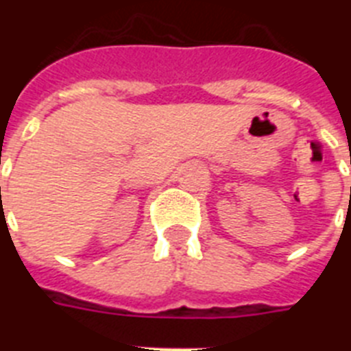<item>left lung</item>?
Segmentation results:
<instances>
[{
	"mask_svg": "<svg viewBox=\"0 0 351 351\" xmlns=\"http://www.w3.org/2000/svg\"><path fill=\"white\" fill-rule=\"evenodd\" d=\"M350 164H351V158H350Z\"/></svg>",
	"mask_w": 351,
	"mask_h": 351,
	"instance_id": "1",
	"label": "left lung"
}]
</instances>
